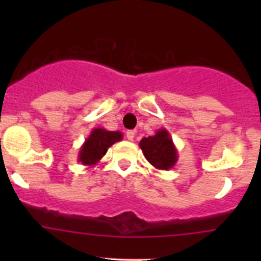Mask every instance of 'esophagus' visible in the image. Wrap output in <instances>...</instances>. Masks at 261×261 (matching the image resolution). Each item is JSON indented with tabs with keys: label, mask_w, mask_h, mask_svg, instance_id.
<instances>
[{
	"label": "esophagus",
	"mask_w": 261,
	"mask_h": 261,
	"mask_svg": "<svg viewBox=\"0 0 261 261\" xmlns=\"http://www.w3.org/2000/svg\"><path fill=\"white\" fill-rule=\"evenodd\" d=\"M126 139L128 141H133L135 139V131H133V130L126 131Z\"/></svg>",
	"instance_id": "34e87169"
}]
</instances>
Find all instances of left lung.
<instances>
[{"label":"left lung","mask_w":261,"mask_h":261,"mask_svg":"<svg viewBox=\"0 0 261 261\" xmlns=\"http://www.w3.org/2000/svg\"><path fill=\"white\" fill-rule=\"evenodd\" d=\"M139 145L146 160L154 168L162 170L172 169L178 161V151L168 130L164 127L155 131L153 136L143 137Z\"/></svg>","instance_id":"obj_1"}]
</instances>
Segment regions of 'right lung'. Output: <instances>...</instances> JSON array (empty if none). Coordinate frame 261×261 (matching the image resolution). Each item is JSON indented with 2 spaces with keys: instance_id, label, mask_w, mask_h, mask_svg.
Returning a JSON list of instances; mask_svg holds the SVG:
<instances>
[{
  "instance_id": "obj_1",
  "label": "right lung",
  "mask_w": 261,
  "mask_h": 261,
  "mask_svg": "<svg viewBox=\"0 0 261 261\" xmlns=\"http://www.w3.org/2000/svg\"><path fill=\"white\" fill-rule=\"evenodd\" d=\"M121 140L122 134L120 131H108L106 128L94 127L86 139L85 143L81 146L79 162L83 166L97 164L107 153L108 148Z\"/></svg>"
}]
</instances>
